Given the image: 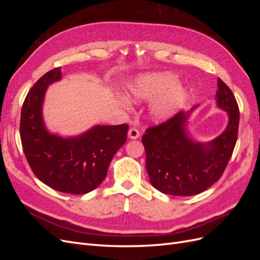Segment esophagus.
I'll return each instance as SVG.
<instances>
[{
  "mask_svg": "<svg viewBox=\"0 0 260 260\" xmlns=\"http://www.w3.org/2000/svg\"><path fill=\"white\" fill-rule=\"evenodd\" d=\"M128 137L130 138V139H138L139 137H140V131L137 129V128H135V127H132V128H130L129 129V132H128Z\"/></svg>",
  "mask_w": 260,
  "mask_h": 260,
  "instance_id": "1",
  "label": "esophagus"
}]
</instances>
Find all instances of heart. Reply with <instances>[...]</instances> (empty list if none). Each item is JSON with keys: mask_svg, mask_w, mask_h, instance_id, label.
<instances>
[{"mask_svg": "<svg viewBox=\"0 0 260 260\" xmlns=\"http://www.w3.org/2000/svg\"><path fill=\"white\" fill-rule=\"evenodd\" d=\"M177 84V78L171 74H146L129 85L128 96L133 101H144L160 95L152 105V114L161 119L174 113L185 96L184 90Z\"/></svg>", "mask_w": 260, "mask_h": 260, "instance_id": "1", "label": "heart"}]
</instances>
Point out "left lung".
Listing matches in <instances>:
<instances>
[{
  "mask_svg": "<svg viewBox=\"0 0 260 260\" xmlns=\"http://www.w3.org/2000/svg\"><path fill=\"white\" fill-rule=\"evenodd\" d=\"M217 105L228 113L225 130L208 143L194 142L185 122L190 113L180 112L145 130L142 143L146 170L152 185L161 193L176 196L196 195L220 179L238 140L240 111L232 91L218 79Z\"/></svg>",
  "mask_w": 260,
  "mask_h": 260,
  "instance_id": "obj_1",
  "label": "left lung"
}]
</instances>
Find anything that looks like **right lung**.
<instances>
[{"instance_id": "right-lung-1", "label": "right lung", "mask_w": 260, "mask_h": 260, "mask_svg": "<svg viewBox=\"0 0 260 260\" xmlns=\"http://www.w3.org/2000/svg\"><path fill=\"white\" fill-rule=\"evenodd\" d=\"M60 78V67L54 68L28 92L20 116L21 145L31 170L44 184L62 193L85 194L103 182L114 155L127 141L129 125H95L67 139L51 135L42 104L46 88Z\"/></svg>"}]
</instances>
